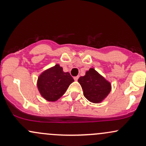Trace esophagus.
<instances>
[{"instance_id": "esophagus-1", "label": "esophagus", "mask_w": 146, "mask_h": 146, "mask_svg": "<svg viewBox=\"0 0 146 146\" xmlns=\"http://www.w3.org/2000/svg\"><path fill=\"white\" fill-rule=\"evenodd\" d=\"M78 78H79V77H78V76H75V77H74V80H75V81H78Z\"/></svg>"}]
</instances>
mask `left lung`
Listing matches in <instances>:
<instances>
[{
	"label": "left lung",
	"instance_id": "obj_1",
	"mask_svg": "<svg viewBox=\"0 0 146 146\" xmlns=\"http://www.w3.org/2000/svg\"><path fill=\"white\" fill-rule=\"evenodd\" d=\"M78 82L82 86L85 98L93 103L101 102L111 90L110 84L94 68H90L84 76L78 79Z\"/></svg>",
	"mask_w": 146,
	"mask_h": 146
}]
</instances>
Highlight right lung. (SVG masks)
Masks as SVG:
<instances>
[{
	"label": "right lung",
	"instance_id": "1",
	"mask_svg": "<svg viewBox=\"0 0 146 146\" xmlns=\"http://www.w3.org/2000/svg\"><path fill=\"white\" fill-rule=\"evenodd\" d=\"M73 81L68 72L64 73L62 68L56 64L40 75L38 88L42 96L47 101L55 102L64 94Z\"/></svg>",
	"mask_w": 146,
	"mask_h": 146
}]
</instances>
